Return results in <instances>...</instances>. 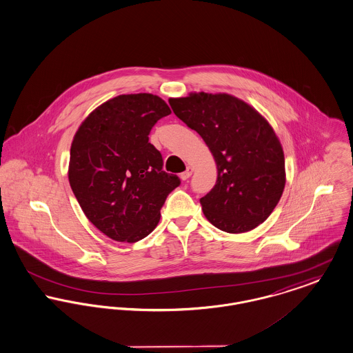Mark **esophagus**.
Instances as JSON below:
<instances>
[{
  "label": "esophagus",
  "mask_w": 353,
  "mask_h": 353,
  "mask_svg": "<svg viewBox=\"0 0 353 353\" xmlns=\"http://www.w3.org/2000/svg\"><path fill=\"white\" fill-rule=\"evenodd\" d=\"M192 172H193V169H192L190 166H187L185 172H183V173L180 174V179H181L183 181H185V180H188V179L192 176Z\"/></svg>",
  "instance_id": "obj_1"
}]
</instances>
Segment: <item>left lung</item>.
<instances>
[{
  "label": "left lung",
  "mask_w": 353,
  "mask_h": 353,
  "mask_svg": "<svg viewBox=\"0 0 353 353\" xmlns=\"http://www.w3.org/2000/svg\"><path fill=\"white\" fill-rule=\"evenodd\" d=\"M169 104L203 137L217 165L216 185L200 199L208 221L228 233L264 223L285 187L284 152L270 123L228 93H189Z\"/></svg>",
  "instance_id": "obj_1"
}]
</instances>
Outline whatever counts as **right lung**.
<instances>
[{
  "mask_svg": "<svg viewBox=\"0 0 353 353\" xmlns=\"http://www.w3.org/2000/svg\"><path fill=\"white\" fill-rule=\"evenodd\" d=\"M168 114L156 94H121L97 106L73 137L69 184L88 220L112 240L146 237L166 196L180 185L176 174L163 170L161 153L148 137Z\"/></svg>",
  "mask_w": 353,
  "mask_h": 353,
  "instance_id": "obj_1",
  "label": "right lung"
}]
</instances>
